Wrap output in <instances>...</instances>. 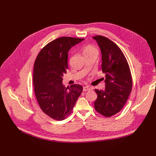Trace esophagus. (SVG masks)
I'll list each match as a JSON object with an SVG mask.
<instances>
[{
    "label": "esophagus",
    "mask_w": 156,
    "mask_h": 156,
    "mask_svg": "<svg viewBox=\"0 0 156 156\" xmlns=\"http://www.w3.org/2000/svg\"><path fill=\"white\" fill-rule=\"evenodd\" d=\"M91 90L90 87L88 86H84L83 87V91H90Z\"/></svg>",
    "instance_id": "esophagus-1"
}]
</instances>
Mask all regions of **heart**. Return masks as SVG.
Returning a JSON list of instances; mask_svg holds the SVG:
<instances>
[{
	"mask_svg": "<svg viewBox=\"0 0 156 156\" xmlns=\"http://www.w3.org/2000/svg\"><path fill=\"white\" fill-rule=\"evenodd\" d=\"M95 52L98 53V50L96 49V48L95 47L91 46V45H88L83 49V54L84 55L91 54L95 53Z\"/></svg>",
	"mask_w": 156,
	"mask_h": 156,
	"instance_id": "1",
	"label": "heart"
}]
</instances>
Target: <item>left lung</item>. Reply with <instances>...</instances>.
<instances>
[{"label": "left lung", "instance_id": "8db88e82", "mask_svg": "<svg viewBox=\"0 0 156 156\" xmlns=\"http://www.w3.org/2000/svg\"><path fill=\"white\" fill-rule=\"evenodd\" d=\"M93 38L101 49V69L105 73V90H95L98 98L94 108L101 115L110 117L125 105L132 90L131 74L125 56L115 43L102 36Z\"/></svg>", "mask_w": 156, "mask_h": 156}]
</instances>
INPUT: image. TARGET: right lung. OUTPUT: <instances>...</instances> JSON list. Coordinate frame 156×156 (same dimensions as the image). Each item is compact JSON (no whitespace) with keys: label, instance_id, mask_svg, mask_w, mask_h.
<instances>
[{"label":"right lung","instance_id":"right-lung-1","mask_svg":"<svg viewBox=\"0 0 156 156\" xmlns=\"http://www.w3.org/2000/svg\"><path fill=\"white\" fill-rule=\"evenodd\" d=\"M83 39L58 37L44 46L34 62L33 84L36 99L43 112L54 120L67 117L83 91L80 84L65 87L62 76L68 69L69 50Z\"/></svg>","mask_w":156,"mask_h":156}]
</instances>
